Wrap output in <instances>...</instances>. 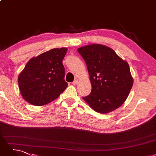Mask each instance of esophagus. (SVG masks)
<instances>
[{
	"mask_svg": "<svg viewBox=\"0 0 156 156\" xmlns=\"http://www.w3.org/2000/svg\"><path fill=\"white\" fill-rule=\"evenodd\" d=\"M78 82H79V80H78V79H76V80H74L73 81V83H72V84H73V85H77V84H78Z\"/></svg>",
	"mask_w": 156,
	"mask_h": 156,
	"instance_id": "esophagus-1",
	"label": "esophagus"
}]
</instances>
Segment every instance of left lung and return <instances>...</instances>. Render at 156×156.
Wrapping results in <instances>:
<instances>
[{"label": "left lung", "instance_id": "left-lung-1", "mask_svg": "<svg viewBox=\"0 0 156 156\" xmlns=\"http://www.w3.org/2000/svg\"><path fill=\"white\" fill-rule=\"evenodd\" d=\"M85 61L91 84L90 94L83 97L99 113H108L126 101L133 85L129 65L112 48L91 44L77 49Z\"/></svg>", "mask_w": 156, "mask_h": 156}]
</instances>
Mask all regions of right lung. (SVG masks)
<instances>
[{
	"label": "right lung",
	"instance_id": "1",
	"mask_svg": "<svg viewBox=\"0 0 156 156\" xmlns=\"http://www.w3.org/2000/svg\"><path fill=\"white\" fill-rule=\"evenodd\" d=\"M67 48H53L31 58L20 72L18 83L29 104L41 106L58 98L68 86L63 59Z\"/></svg>",
	"mask_w": 156,
	"mask_h": 156
}]
</instances>
